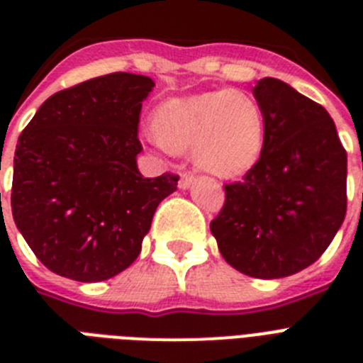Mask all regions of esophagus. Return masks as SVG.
<instances>
[{
	"label": "esophagus",
	"instance_id": "esophagus-1",
	"mask_svg": "<svg viewBox=\"0 0 363 363\" xmlns=\"http://www.w3.org/2000/svg\"><path fill=\"white\" fill-rule=\"evenodd\" d=\"M194 182V174H191V172H184V174L179 176V189H189L191 187V184Z\"/></svg>",
	"mask_w": 363,
	"mask_h": 363
}]
</instances>
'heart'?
I'll use <instances>...</instances> for the list:
<instances>
[{"mask_svg": "<svg viewBox=\"0 0 363 363\" xmlns=\"http://www.w3.org/2000/svg\"><path fill=\"white\" fill-rule=\"evenodd\" d=\"M154 140L171 152L194 149V160L218 176H238L258 162L264 114L243 92L214 91L169 99L152 118Z\"/></svg>", "mask_w": 363, "mask_h": 363, "instance_id": "b5f03b06", "label": "heart"}]
</instances>
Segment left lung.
I'll return each mask as SVG.
<instances>
[{
  "mask_svg": "<svg viewBox=\"0 0 363 363\" xmlns=\"http://www.w3.org/2000/svg\"><path fill=\"white\" fill-rule=\"evenodd\" d=\"M264 114V147L211 221L221 256L247 277L274 280L309 267L347 211V152L320 104L287 83L252 89Z\"/></svg>",
  "mask_w": 363,
  "mask_h": 363,
  "instance_id": "8db88e82",
  "label": "left lung"
}]
</instances>
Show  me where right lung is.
I'll list each match as a JSON object with an SVG mask.
<instances>
[{"label": "right lung", "instance_id": "right-lung-1", "mask_svg": "<svg viewBox=\"0 0 363 363\" xmlns=\"http://www.w3.org/2000/svg\"><path fill=\"white\" fill-rule=\"evenodd\" d=\"M154 82L112 72L50 96L19 134L12 216L41 264L76 281L116 277L138 258L178 174L143 178L138 125Z\"/></svg>", "mask_w": 363, "mask_h": 363}]
</instances>
